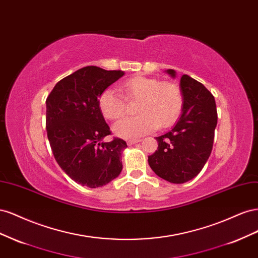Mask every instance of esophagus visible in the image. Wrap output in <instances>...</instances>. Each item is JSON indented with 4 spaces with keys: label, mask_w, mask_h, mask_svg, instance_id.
<instances>
[{
    "label": "esophagus",
    "mask_w": 258,
    "mask_h": 258,
    "mask_svg": "<svg viewBox=\"0 0 258 258\" xmlns=\"http://www.w3.org/2000/svg\"><path fill=\"white\" fill-rule=\"evenodd\" d=\"M139 142H141V140H140V139H130V140H128V141H127L128 145H134V144L139 143Z\"/></svg>",
    "instance_id": "esophagus-1"
}]
</instances>
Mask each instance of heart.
<instances>
[{
    "label": "heart",
    "mask_w": 258,
    "mask_h": 258,
    "mask_svg": "<svg viewBox=\"0 0 258 258\" xmlns=\"http://www.w3.org/2000/svg\"><path fill=\"white\" fill-rule=\"evenodd\" d=\"M128 99L139 100L136 111L139 115L126 117L114 124L116 136L130 139L141 137L158 127H169L178 118L183 97L178 86L171 82L137 75L122 84ZM99 108L108 119H118L126 112V102L120 92L104 89L99 97Z\"/></svg>",
    "instance_id": "b5f03b06"
}]
</instances>
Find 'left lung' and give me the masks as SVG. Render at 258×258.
<instances>
[{
    "label": "left lung",
    "mask_w": 258,
    "mask_h": 258,
    "mask_svg": "<svg viewBox=\"0 0 258 258\" xmlns=\"http://www.w3.org/2000/svg\"><path fill=\"white\" fill-rule=\"evenodd\" d=\"M175 79L174 70L165 71ZM182 113L175 126L156 138L158 148L148 156V165L159 177L182 184L197 176L212 152L217 112L214 97L204 85L183 75L179 81Z\"/></svg>",
    "instance_id": "8db88e82"
}]
</instances>
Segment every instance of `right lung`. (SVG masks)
<instances>
[{"instance_id":"obj_1","label":"right lung","mask_w":258,"mask_h":258,"mask_svg":"<svg viewBox=\"0 0 258 258\" xmlns=\"http://www.w3.org/2000/svg\"><path fill=\"white\" fill-rule=\"evenodd\" d=\"M123 75L85 67L58 82L46 100V129L54 159L74 182L90 188L108 184L122 170L127 143L116 138L103 141L111 131L99 97Z\"/></svg>"}]
</instances>
